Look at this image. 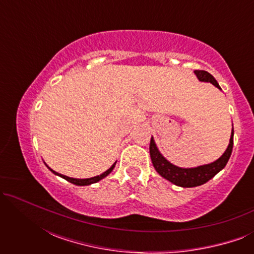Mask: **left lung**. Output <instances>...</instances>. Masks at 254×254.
I'll use <instances>...</instances> for the list:
<instances>
[{
    "mask_svg": "<svg viewBox=\"0 0 254 254\" xmlns=\"http://www.w3.org/2000/svg\"><path fill=\"white\" fill-rule=\"evenodd\" d=\"M194 74L196 75V77L200 82L211 83L215 88H217L222 91L221 86L218 85L217 81L214 78L213 75L209 74V72L204 70H194ZM232 147H234V126H232L231 136L230 141H229L228 148L225 149L223 155H222L220 158H217L216 161L208 163V164L199 165L195 166V168H180V166L172 164L171 162L168 161V159L161 154V151L158 150L157 145H156V142L152 136L150 140L149 150H150L152 165H154L155 170L158 172L159 176L163 177V178L166 180H169L170 183L175 184L177 186L196 187L206 184L208 180H210L213 177L216 176L221 170L224 169V166L227 165L229 158H230L231 156Z\"/></svg>",
    "mask_w": 254,
    "mask_h": 254,
    "instance_id": "8db88e82",
    "label": "left lung"
}]
</instances>
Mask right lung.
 Here are the masks:
<instances>
[{"label": "right lung", "instance_id": "1", "mask_svg": "<svg viewBox=\"0 0 254 254\" xmlns=\"http://www.w3.org/2000/svg\"><path fill=\"white\" fill-rule=\"evenodd\" d=\"M117 163V162H116ZM116 163H113V165L111 166V168L109 169V170H106L105 172H103L102 175H99V176H96V177H92V178H86V179H77V178H70V177H67V176H64V175H61V173H58V172H55L54 170H52L50 166L48 165H46L48 169L51 170L52 172L54 173L55 176H59V177H61V178H64V179H65L67 180V182H69V183H71V184H74V185H77V186H88V185H91V184H95V183H98L99 180H102V179H104L105 178V177H107L110 175L111 172L113 171V169H114V166H116ZM45 164H46V163H45Z\"/></svg>", "mask_w": 254, "mask_h": 254}]
</instances>
